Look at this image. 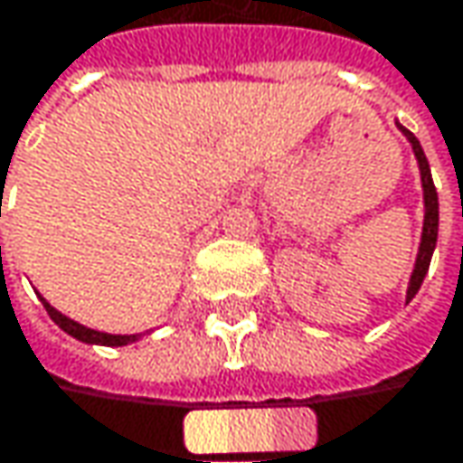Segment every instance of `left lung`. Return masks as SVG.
<instances>
[{
    "instance_id": "8db88e82",
    "label": "left lung",
    "mask_w": 463,
    "mask_h": 463,
    "mask_svg": "<svg viewBox=\"0 0 463 463\" xmlns=\"http://www.w3.org/2000/svg\"><path fill=\"white\" fill-rule=\"evenodd\" d=\"M400 127V124H398ZM402 135L408 137V143L413 146V153L419 158V169H421V185H424V232H421V246H419V257H416V268L411 275V283H408V302L416 297V291L421 288L424 283V275L430 270V262H432V251H435V243H438V222H440V212H438V190L432 183V172H430V161L424 156V150L419 146V140L413 137V132H408L405 127H400Z\"/></svg>"
}]
</instances>
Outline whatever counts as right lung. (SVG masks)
I'll list each match as a JSON object with an SVG mask.
<instances>
[{"label": "right lung", "instance_id": "obj_1", "mask_svg": "<svg viewBox=\"0 0 463 463\" xmlns=\"http://www.w3.org/2000/svg\"><path fill=\"white\" fill-rule=\"evenodd\" d=\"M42 305H44V310L50 313V317L63 328L65 334H71V336H73V339H79V342H87V345H106V347H121V345H129V342H135V339H137V334L118 336V334H103V331L87 328V326H81V323H76V320L65 317L63 313H58L47 299H42Z\"/></svg>", "mask_w": 463, "mask_h": 463}]
</instances>
